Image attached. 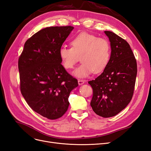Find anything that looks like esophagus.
Instances as JSON below:
<instances>
[{"instance_id": "1", "label": "esophagus", "mask_w": 151, "mask_h": 151, "mask_svg": "<svg viewBox=\"0 0 151 151\" xmlns=\"http://www.w3.org/2000/svg\"><path fill=\"white\" fill-rule=\"evenodd\" d=\"M84 83V81L82 79H78V84L79 85H82Z\"/></svg>"}]
</instances>
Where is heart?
<instances>
[{
  "instance_id": "1",
  "label": "heart",
  "mask_w": 151,
  "mask_h": 151,
  "mask_svg": "<svg viewBox=\"0 0 151 151\" xmlns=\"http://www.w3.org/2000/svg\"><path fill=\"white\" fill-rule=\"evenodd\" d=\"M72 48L62 47L58 51L62 65L65 69H71L79 61L81 64L73 72L76 77L84 78L93 72H103L111 57V46L104 38L83 32L72 38Z\"/></svg>"
}]
</instances>
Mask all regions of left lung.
Returning <instances> with one entry per match:
<instances>
[{
    "instance_id": "1",
    "label": "left lung",
    "mask_w": 151,
    "mask_h": 151,
    "mask_svg": "<svg viewBox=\"0 0 151 151\" xmlns=\"http://www.w3.org/2000/svg\"><path fill=\"white\" fill-rule=\"evenodd\" d=\"M111 57L102 74L88 83L93 90L91 106L98 115L109 118L125 108L133 96L137 68L132 50L125 40L105 31Z\"/></svg>"
}]
</instances>
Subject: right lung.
Masks as SVG:
<instances>
[{"label": "right lung", "mask_w": 151, "mask_h": 151, "mask_svg": "<svg viewBox=\"0 0 151 151\" xmlns=\"http://www.w3.org/2000/svg\"><path fill=\"white\" fill-rule=\"evenodd\" d=\"M73 29L52 26L39 31L26 41L18 60L22 95L33 110L48 119L64 115L70 93L78 86L58 55Z\"/></svg>", "instance_id": "1"}]
</instances>
